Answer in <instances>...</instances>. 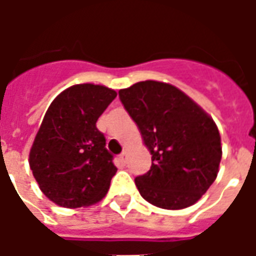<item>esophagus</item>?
<instances>
[{"label": "esophagus", "instance_id": "1", "mask_svg": "<svg viewBox=\"0 0 256 256\" xmlns=\"http://www.w3.org/2000/svg\"><path fill=\"white\" fill-rule=\"evenodd\" d=\"M126 160H128V154H126V152H123L122 155L119 156V162H120L122 164H126Z\"/></svg>", "mask_w": 256, "mask_h": 256}]
</instances>
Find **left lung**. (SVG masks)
Masks as SVG:
<instances>
[{
  "mask_svg": "<svg viewBox=\"0 0 256 256\" xmlns=\"http://www.w3.org/2000/svg\"><path fill=\"white\" fill-rule=\"evenodd\" d=\"M119 97L152 155L150 172L136 178L140 194L164 210L193 206L220 170L222 146L212 118L164 82H137Z\"/></svg>",
  "mask_w": 256,
  "mask_h": 256,
  "instance_id": "1",
  "label": "left lung"
}]
</instances>
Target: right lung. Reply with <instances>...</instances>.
Segmentation results:
<instances>
[{"label": "right lung", "instance_id": "right-lung-1", "mask_svg": "<svg viewBox=\"0 0 256 256\" xmlns=\"http://www.w3.org/2000/svg\"><path fill=\"white\" fill-rule=\"evenodd\" d=\"M116 97L102 84H74L52 101L28 156L42 193L66 208L100 202L116 172L96 122Z\"/></svg>", "mask_w": 256, "mask_h": 256}]
</instances>
